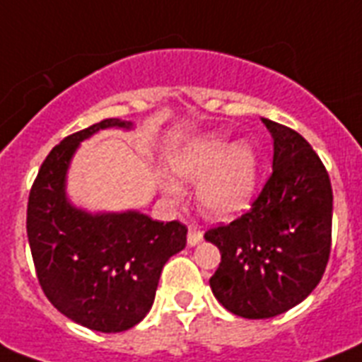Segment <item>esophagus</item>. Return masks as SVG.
<instances>
[{
  "mask_svg": "<svg viewBox=\"0 0 362 362\" xmlns=\"http://www.w3.org/2000/svg\"><path fill=\"white\" fill-rule=\"evenodd\" d=\"M201 242H202V230L191 225V227L187 228V245L195 247L197 243H201Z\"/></svg>",
  "mask_w": 362,
  "mask_h": 362,
  "instance_id": "esophagus-1",
  "label": "esophagus"
}]
</instances>
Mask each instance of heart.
Masks as SVG:
<instances>
[{
    "label": "heart",
    "instance_id": "obj_1",
    "mask_svg": "<svg viewBox=\"0 0 362 362\" xmlns=\"http://www.w3.org/2000/svg\"><path fill=\"white\" fill-rule=\"evenodd\" d=\"M171 167L180 180L199 184V206L214 221L242 216L255 199L258 154L247 141L234 145L225 134L202 135L173 158ZM167 191L176 195L178 187L169 184Z\"/></svg>",
    "mask_w": 362,
    "mask_h": 362
}]
</instances>
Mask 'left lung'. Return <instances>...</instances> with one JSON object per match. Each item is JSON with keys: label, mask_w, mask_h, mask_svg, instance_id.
Masks as SVG:
<instances>
[{"label": "left lung", "mask_w": 362, "mask_h": 362, "mask_svg": "<svg viewBox=\"0 0 362 362\" xmlns=\"http://www.w3.org/2000/svg\"><path fill=\"white\" fill-rule=\"evenodd\" d=\"M273 137V173L251 210L204 234L221 251L216 299L236 316L273 318L301 303L327 266L333 189L313 146L262 119Z\"/></svg>", "instance_id": "left-lung-1"}]
</instances>
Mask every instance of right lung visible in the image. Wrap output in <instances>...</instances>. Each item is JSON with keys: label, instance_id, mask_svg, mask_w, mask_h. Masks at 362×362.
I'll use <instances>...</instances> for the list:
<instances>
[{"label": "right lung", "instance_id": "right-lung-1", "mask_svg": "<svg viewBox=\"0 0 362 362\" xmlns=\"http://www.w3.org/2000/svg\"><path fill=\"white\" fill-rule=\"evenodd\" d=\"M130 130L105 119L64 137L40 165L28 202V238L49 303L76 324L120 333L145 318L161 269L186 247V225L154 221L137 210L90 211L66 197V173L81 141L100 130Z\"/></svg>", "mask_w": 362, "mask_h": 362}]
</instances>
